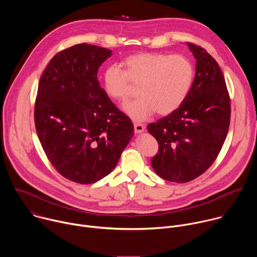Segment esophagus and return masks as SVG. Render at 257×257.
<instances>
[{"label": "esophagus", "instance_id": "34e87169", "mask_svg": "<svg viewBox=\"0 0 257 257\" xmlns=\"http://www.w3.org/2000/svg\"><path fill=\"white\" fill-rule=\"evenodd\" d=\"M144 126L142 124H138V123H134V132L135 133H141L144 130Z\"/></svg>", "mask_w": 257, "mask_h": 257}]
</instances>
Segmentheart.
I'll list each match as a JSON object with an SVG mask.
<instances>
[{
    "label": "heart",
    "mask_w": 257,
    "mask_h": 257,
    "mask_svg": "<svg viewBox=\"0 0 257 257\" xmlns=\"http://www.w3.org/2000/svg\"><path fill=\"white\" fill-rule=\"evenodd\" d=\"M121 66H107L101 75L105 93L114 99L128 97L131 83L138 84V98L124 103V112L136 121H143L156 111L166 116L186 99L194 78L191 61L182 55L137 53L125 58Z\"/></svg>",
    "instance_id": "heart-1"
}]
</instances>
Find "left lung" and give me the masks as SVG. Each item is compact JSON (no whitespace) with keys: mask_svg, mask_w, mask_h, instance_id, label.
<instances>
[{"mask_svg":"<svg viewBox=\"0 0 257 257\" xmlns=\"http://www.w3.org/2000/svg\"><path fill=\"white\" fill-rule=\"evenodd\" d=\"M196 60L191 89L175 112L148 126L159 152L152 159L164 180L189 182L214 162L226 140L231 103L226 81L216 61L202 48L187 43Z\"/></svg>","mask_w":257,"mask_h":257,"instance_id":"obj_1","label":"left lung"}]
</instances>
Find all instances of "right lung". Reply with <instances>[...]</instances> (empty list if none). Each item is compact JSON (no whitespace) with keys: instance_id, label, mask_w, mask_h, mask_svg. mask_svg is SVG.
Wrapping results in <instances>:
<instances>
[{"instance_id":"add662e5","label":"right lung","mask_w":257,"mask_h":257,"mask_svg":"<svg viewBox=\"0 0 257 257\" xmlns=\"http://www.w3.org/2000/svg\"><path fill=\"white\" fill-rule=\"evenodd\" d=\"M111 56V50L75 45L50 61L39 83L36 133L55 169L79 184L111 173L134 135L131 120L97 80L98 68Z\"/></svg>"}]
</instances>
